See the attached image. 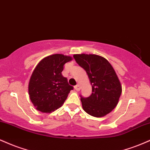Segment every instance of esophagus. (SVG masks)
Returning <instances> with one entry per match:
<instances>
[{
    "label": "esophagus",
    "instance_id": "1",
    "mask_svg": "<svg viewBox=\"0 0 150 150\" xmlns=\"http://www.w3.org/2000/svg\"><path fill=\"white\" fill-rule=\"evenodd\" d=\"M74 88H75V89H76L77 91H79V90H80V85H75V87H74Z\"/></svg>",
    "mask_w": 150,
    "mask_h": 150
}]
</instances>
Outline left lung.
Segmentation results:
<instances>
[{"label":"left lung","mask_w":150,"mask_h":150,"mask_svg":"<svg viewBox=\"0 0 150 150\" xmlns=\"http://www.w3.org/2000/svg\"><path fill=\"white\" fill-rule=\"evenodd\" d=\"M77 63L87 73L92 93L87 98L81 97L82 108L88 114L102 117L118 104L122 87L116 72L106 58L95 54H75Z\"/></svg>","instance_id":"obj_1"}]
</instances>
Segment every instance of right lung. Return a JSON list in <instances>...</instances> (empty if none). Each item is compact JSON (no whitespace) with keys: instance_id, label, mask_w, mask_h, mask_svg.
Instances as JSON below:
<instances>
[{"instance_id":"obj_1","label":"right lung","mask_w":150,"mask_h":150,"mask_svg":"<svg viewBox=\"0 0 150 150\" xmlns=\"http://www.w3.org/2000/svg\"><path fill=\"white\" fill-rule=\"evenodd\" d=\"M71 56L53 54L38 63L29 82L30 100L38 111L51 113L63 105L73 87L62 75L63 66Z\"/></svg>"}]
</instances>
